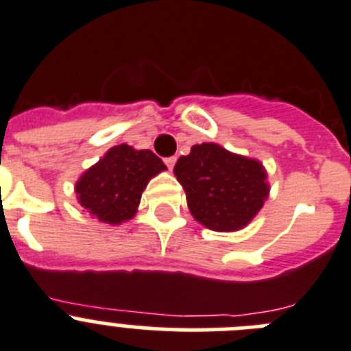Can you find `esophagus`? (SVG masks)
<instances>
[{"mask_svg": "<svg viewBox=\"0 0 351 351\" xmlns=\"http://www.w3.org/2000/svg\"><path fill=\"white\" fill-rule=\"evenodd\" d=\"M164 162H166V166H168L169 169H173V168H175L176 157H166V159H164Z\"/></svg>", "mask_w": 351, "mask_h": 351, "instance_id": "esophagus-1", "label": "esophagus"}]
</instances>
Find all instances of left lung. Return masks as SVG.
<instances>
[{
	"label": "left lung",
	"instance_id": "1",
	"mask_svg": "<svg viewBox=\"0 0 351 351\" xmlns=\"http://www.w3.org/2000/svg\"><path fill=\"white\" fill-rule=\"evenodd\" d=\"M192 217L217 232H232L252 222L269 195L266 169L257 159L238 156L217 143L191 148L175 164Z\"/></svg>",
	"mask_w": 351,
	"mask_h": 351
}]
</instances>
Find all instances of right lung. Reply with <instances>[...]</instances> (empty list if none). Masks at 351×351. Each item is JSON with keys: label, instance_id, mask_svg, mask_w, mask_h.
Wrapping results in <instances>:
<instances>
[{"label": "right lung", "instance_id": "obj_1", "mask_svg": "<svg viewBox=\"0 0 351 351\" xmlns=\"http://www.w3.org/2000/svg\"><path fill=\"white\" fill-rule=\"evenodd\" d=\"M160 171L166 166L152 150L117 145L80 176L75 192L87 213L117 226L136 215L145 187Z\"/></svg>", "mask_w": 351, "mask_h": 351}]
</instances>
